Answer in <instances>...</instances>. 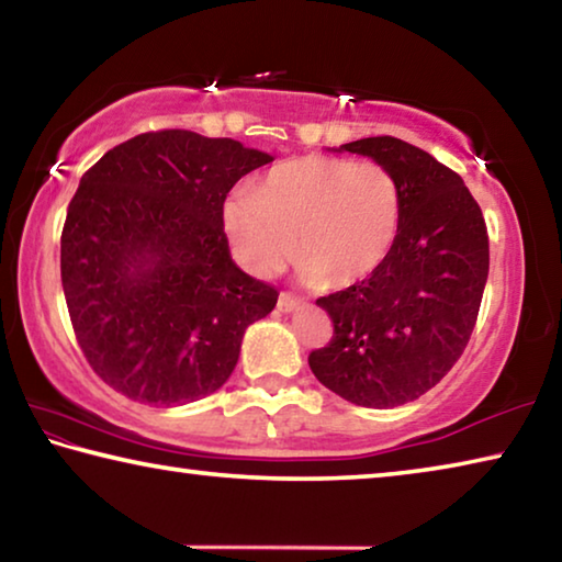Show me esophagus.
I'll use <instances>...</instances> for the list:
<instances>
[{
  "mask_svg": "<svg viewBox=\"0 0 562 562\" xmlns=\"http://www.w3.org/2000/svg\"><path fill=\"white\" fill-rule=\"evenodd\" d=\"M300 300L297 297H294V294L292 292H280V297H278V310L280 312H294V310H297L300 307Z\"/></svg>",
  "mask_w": 562,
  "mask_h": 562,
  "instance_id": "obj_1",
  "label": "esophagus"
}]
</instances>
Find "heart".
Returning <instances> with one entry per match:
<instances>
[{
    "instance_id": "heart-1",
    "label": "heart",
    "mask_w": 562,
    "mask_h": 562,
    "mask_svg": "<svg viewBox=\"0 0 562 562\" xmlns=\"http://www.w3.org/2000/svg\"><path fill=\"white\" fill-rule=\"evenodd\" d=\"M398 221V186L382 164L329 156L288 160L258 193L237 188L223 205L243 268L270 278L294 252L302 280L329 290L369 278L394 247Z\"/></svg>"
}]
</instances>
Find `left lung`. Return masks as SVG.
<instances>
[{
  "label": "left lung",
  "mask_w": 562,
  "mask_h": 562,
  "mask_svg": "<svg viewBox=\"0 0 562 562\" xmlns=\"http://www.w3.org/2000/svg\"><path fill=\"white\" fill-rule=\"evenodd\" d=\"M394 176L402 221L384 262L319 297L335 331L310 369L347 402L392 408L429 392L459 361L488 278V231L459 173L394 136L341 146Z\"/></svg>",
  "instance_id": "left-lung-1"
}]
</instances>
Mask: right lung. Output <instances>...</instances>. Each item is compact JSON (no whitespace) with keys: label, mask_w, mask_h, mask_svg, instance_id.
<instances>
[{"label":"right lung","mask_w":562,"mask_h":562,"mask_svg":"<svg viewBox=\"0 0 562 562\" xmlns=\"http://www.w3.org/2000/svg\"><path fill=\"white\" fill-rule=\"evenodd\" d=\"M270 160L240 140L164 128L81 176L61 231L64 297L83 357L119 394L180 406L233 374L247 325L280 292L233 262L223 203Z\"/></svg>","instance_id":"obj_1"}]
</instances>
